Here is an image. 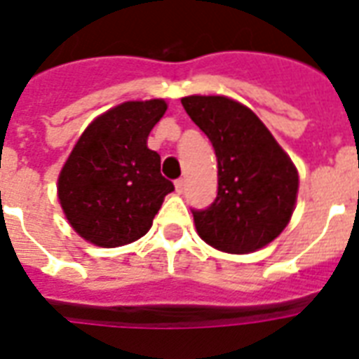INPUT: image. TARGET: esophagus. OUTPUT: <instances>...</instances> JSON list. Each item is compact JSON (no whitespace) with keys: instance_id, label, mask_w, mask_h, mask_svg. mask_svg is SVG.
Segmentation results:
<instances>
[{"instance_id":"34e87169","label":"esophagus","mask_w":359,"mask_h":359,"mask_svg":"<svg viewBox=\"0 0 359 359\" xmlns=\"http://www.w3.org/2000/svg\"><path fill=\"white\" fill-rule=\"evenodd\" d=\"M184 186H186L184 179H179V180H175V190L179 191V194H182V191H184Z\"/></svg>"}]
</instances>
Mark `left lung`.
Segmentation results:
<instances>
[{
    "instance_id": "obj_1",
    "label": "left lung",
    "mask_w": 359,
    "mask_h": 359,
    "mask_svg": "<svg viewBox=\"0 0 359 359\" xmlns=\"http://www.w3.org/2000/svg\"><path fill=\"white\" fill-rule=\"evenodd\" d=\"M186 114L207 134L218 160V196L191 210L207 244L251 253L287 227L296 205L298 171L250 108L227 97H184Z\"/></svg>"
}]
</instances>
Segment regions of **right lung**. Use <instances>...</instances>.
I'll return each instance as SVG.
<instances>
[{
  "label": "right lung",
  "instance_id": "add662e5",
  "mask_svg": "<svg viewBox=\"0 0 359 359\" xmlns=\"http://www.w3.org/2000/svg\"><path fill=\"white\" fill-rule=\"evenodd\" d=\"M168 104L132 100L93 121L67 158L57 196L72 229L100 248H117L151 229L163 197L175 190L147 147Z\"/></svg>",
  "mask_w": 359,
  "mask_h": 359
}]
</instances>
